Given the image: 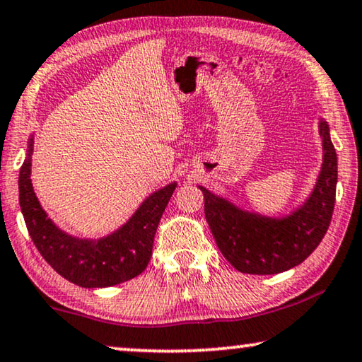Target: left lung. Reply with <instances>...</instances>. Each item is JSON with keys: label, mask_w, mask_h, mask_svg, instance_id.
Masks as SVG:
<instances>
[{"label": "left lung", "mask_w": 362, "mask_h": 362, "mask_svg": "<svg viewBox=\"0 0 362 362\" xmlns=\"http://www.w3.org/2000/svg\"><path fill=\"white\" fill-rule=\"evenodd\" d=\"M323 166L305 206L291 217L274 220L245 214L206 187L204 214L218 250L228 263L246 274H277L300 264L327 233L337 197L338 161L327 124H320Z\"/></svg>", "instance_id": "obj_1"}]
</instances>
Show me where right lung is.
<instances>
[{"mask_svg":"<svg viewBox=\"0 0 362 362\" xmlns=\"http://www.w3.org/2000/svg\"><path fill=\"white\" fill-rule=\"evenodd\" d=\"M30 151L19 173V204L25 227L47 263L62 277L81 287H107L125 282L145 271L151 258L156 228L176 185L151 194L135 216L111 237L88 242L60 232L30 185Z\"/></svg>","mask_w":362,"mask_h":362,"instance_id":"right-lung-1","label":"right lung"}]
</instances>
